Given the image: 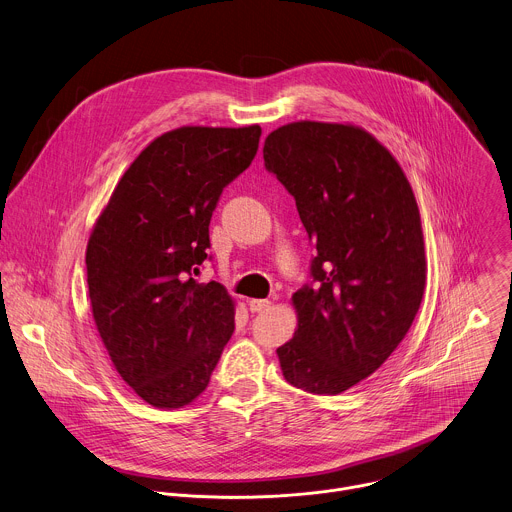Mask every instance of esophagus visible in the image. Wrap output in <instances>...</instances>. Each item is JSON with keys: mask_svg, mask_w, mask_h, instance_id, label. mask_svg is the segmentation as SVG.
<instances>
[{"mask_svg": "<svg viewBox=\"0 0 512 512\" xmlns=\"http://www.w3.org/2000/svg\"><path fill=\"white\" fill-rule=\"evenodd\" d=\"M271 307V301L269 299H249V309L253 311V313H261V311H265V309H269Z\"/></svg>", "mask_w": 512, "mask_h": 512, "instance_id": "34e87169", "label": "esophagus"}]
</instances>
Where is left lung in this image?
<instances>
[{
  "mask_svg": "<svg viewBox=\"0 0 512 512\" xmlns=\"http://www.w3.org/2000/svg\"><path fill=\"white\" fill-rule=\"evenodd\" d=\"M263 158L315 249L313 281L293 293L297 329L277 348L283 376L309 394H342L390 358L420 309L426 257L412 187L352 124H285Z\"/></svg>",
  "mask_w": 512,
  "mask_h": 512,
  "instance_id": "left-lung-1",
  "label": "left lung"
}]
</instances>
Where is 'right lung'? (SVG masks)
<instances>
[{
    "label": "right lung",
    "instance_id": "add662e5",
    "mask_svg": "<svg viewBox=\"0 0 512 512\" xmlns=\"http://www.w3.org/2000/svg\"><path fill=\"white\" fill-rule=\"evenodd\" d=\"M261 128L183 126L128 166L86 249L92 315L122 380L154 408L209 386L235 329V303L193 277L207 259L223 189L257 154Z\"/></svg>",
    "mask_w": 512,
    "mask_h": 512
}]
</instances>
